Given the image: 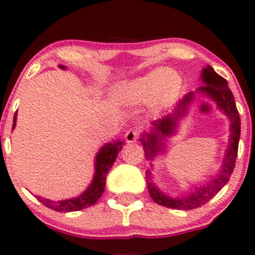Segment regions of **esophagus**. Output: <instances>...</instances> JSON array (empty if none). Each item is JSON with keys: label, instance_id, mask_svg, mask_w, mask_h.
<instances>
[{"label": "esophagus", "instance_id": "34e87169", "mask_svg": "<svg viewBox=\"0 0 255 255\" xmlns=\"http://www.w3.org/2000/svg\"><path fill=\"white\" fill-rule=\"evenodd\" d=\"M125 137L127 142H135L139 139V130L135 129V128H130V129L127 130Z\"/></svg>", "mask_w": 255, "mask_h": 255}]
</instances>
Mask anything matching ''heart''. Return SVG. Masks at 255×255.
Returning <instances> with one entry per match:
<instances>
[{
	"mask_svg": "<svg viewBox=\"0 0 255 255\" xmlns=\"http://www.w3.org/2000/svg\"><path fill=\"white\" fill-rule=\"evenodd\" d=\"M182 79L175 71L158 67L144 75L122 84L115 91V97L126 105L160 107L171 103L180 95Z\"/></svg>",
	"mask_w": 255,
	"mask_h": 255,
	"instance_id": "obj_1",
	"label": "heart"
}]
</instances>
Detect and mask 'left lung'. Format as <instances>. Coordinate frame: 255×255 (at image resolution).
<instances>
[{"mask_svg":"<svg viewBox=\"0 0 255 255\" xmlns=\"http://www.w3.org/2000/svg\"><path fill=\"white\" fill-rule=\"evenodd\" d=\"M200 79L204 86L199 87L195 92L187 93L178 102L172 113L166 114L162 119L154 120L151 122V128L148 131H144L140 136V141L144 146L146 159L150 160V168L146 170V183L150 193V197L154 203L162 206L170 207L175 210H193L200 207L211 200L217 193L228 183L235 166L236 157H238L240 133H241V120L236 108L235 99L228 86V81L217 74L211 66L203 68ZM207 98L215 102L216 106L230 120V137L228 146L225 151L224 162L218 174L206 183L199 186L190 187L181 196H172L163 192L153 181V165L151 162L154 157L164 154L167 149L169 138L177 132L179 122L186 117L189 107L195 101V97Z\"/></svg>","mask_w":255,"mask_h":255,"instance_id":"obj_1","label":"left lung"}]
</instances>
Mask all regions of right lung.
Returning a JSON list of instances; mask_svg holds the SVG:
<instances>
[{
  "label": "right lung",
  "mask_w": 255,
  "mask_h": 255,
  "mask_svg": "<svg viewBox=\"0 0 255 255\" xmlns=\"http://www.w3.org/2000/svg\"><path fill=\"white\" fill-rule=\"evenodd\" d=\"M58 67L61 69H67L66 66H63V64H60ZM16 115L17 111L14 115L13 128L11 129H14L16 126ZM124 145V140H115L113 142H107L99 148L95 157V172H93L92 181L87 186V188L77 197L63 199V200H51V199H46L40 197V195H36V198L46 207L57 212L80 211V210L92 206L93 204L97 203L98 199L103 194L107 174L115 163L119 152L122 150Z\"/></svg>",
  "instance_id": "1"
}]
</instances>
